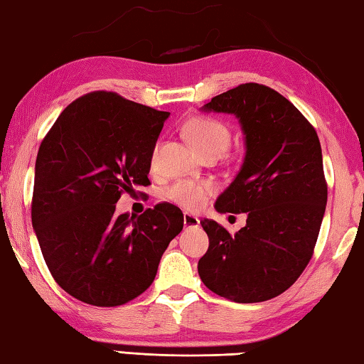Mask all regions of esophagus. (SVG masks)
Wrapping results in <instances>:
<instances>
[{"label":"esophagus","instance_id":"34e87169","mask_svg":"<svg viewBox=\"0 0 364 364\" xmlns=\"http://www.w3.org/2000/svg\"><path fill=\"white\" fill-rule=\"evenodd\" d=\"M183 223H184V228H193V227H199L200 220L194 215V213L184 212L183 213Z\"/></svg>","mask_w":364,"mask_h":364}]
</instances>
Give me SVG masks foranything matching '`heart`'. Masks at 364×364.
Instances as JSON below:
<instances>
[{
	"instance_id": "b5f03b06",
	"label": "heart",
	"mask_w": 364,
	"mask_h": 364,
	"mask_svg": "<svg viewBox=\"0 0 364 364\" xmlns=\"http://www.w3.org/2000/svg\"><path fill=\"white\" fill-rule=\"evenodd\" d=\"M184 134L200 155H222L232 142V129L228 124L209 117L189 119L184 126ZM212 193L213 186L209 181H176L166 189V198L184 209L194 210L199 209Z\"/></svg>"
}]
</instances>
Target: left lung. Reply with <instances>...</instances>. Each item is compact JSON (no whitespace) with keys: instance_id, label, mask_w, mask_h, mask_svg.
Listing matches in <instances>:
<instances>
[{"instance_id":"left-lung-1","label":"left lung","mask_w":364,"mask_h":364,"mask_svg":"<svg viewBox=\"0 0 364 364\" xmlns=\"http://www.w3.org/2000/svg\"><path fill=\"white\" fill-rule=\"evenodd\" d=\"M200 109L240 121L245 159L215 209L247 215L236 235L215 220H200L209 236L198 264L200 280L236 303L279 296L306 269L324 218L319 137L291 102L261 84H241Z\"/></svg>"}]
</instances>
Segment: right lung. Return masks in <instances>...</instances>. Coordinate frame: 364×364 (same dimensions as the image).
<instances>
[{"mask_svg":"<svg viewBox=\"0 0 364 364\" xmlns=\"http://www.w3.org/2000/svg\"><path fill=\"white\" fill-rule=\"evenodd\" d=\"M168 112L92 92L68 105L38 149L32 227L56 284L94 306H119L146 291L183 213L157 204L117 213L121 194L147 186Z\"/></svg>","mask_w":364,"mask_h":364,"instance_id":"1","label":"right lung"}]
</instances>
